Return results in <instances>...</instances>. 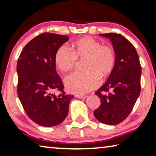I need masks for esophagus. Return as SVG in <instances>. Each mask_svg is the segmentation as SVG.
I'll use <instances>...</instances> for the list:
<instances>
[{"label":"esophagus","instance_id":"esophagus-1","mask_svg":"<svg viewBox=\"0 0 156 156\" xmlns=\"http://www.w3.org/2000/svg\"><path fill=\"white\" fill-rule=\"evenodd\" d=\"M75 96L76 98H85L87 97L86 95H84V94H76Z\"/></svg>","mask_w":156,"mask_h":156}]
</instances>
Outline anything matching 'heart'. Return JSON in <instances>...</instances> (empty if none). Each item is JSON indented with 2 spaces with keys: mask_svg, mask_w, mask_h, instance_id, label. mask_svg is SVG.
<instances>
[{
  "mask_svg": "<svg viewBox=\"0 0 156 156\" xmlns=\"http://www.w3.org/2000/svg\"><path fill=\"white\" fill-rule=\"evenodd\" d=\"M72 49L62 46L55 56L56 65L63 72H68L76 67L78 59L84 60V72H76L65 79L68 91L84 94L99 85L101 76L105 77L112 72L115 61L114 49L109 44H101L91 37H86L75 42Z\"/></svg>",
  "mask_w": 156,
  "mask_h": 156,
  "instance_id": "heart-1",
  "label": "heart"
}]
</instances>
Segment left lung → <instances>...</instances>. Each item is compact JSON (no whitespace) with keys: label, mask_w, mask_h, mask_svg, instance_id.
<instances>
[{"label":"left lung","mask_w":156,"mask_h":156,"mask_svg":"<svg viewBox=\"0 0 156 156\" xmlns=\"http://www.w3.org/2000/svg\"><path fill=\"white\" fill-rule=\"evenodd\" d=\"M100 35L112 41L115 61L106 83L95 92L101 104L94 115L100 122L114 125L128 117L140 94L141 65L136 48L125 37L115 33Z\"/></svg>","instance_id":"8db88e82"}]
</instances>
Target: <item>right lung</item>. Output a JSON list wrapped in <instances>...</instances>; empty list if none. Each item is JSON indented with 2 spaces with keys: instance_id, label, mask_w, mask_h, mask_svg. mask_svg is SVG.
<instances>
[{
  "instance_id": "1",
  "label": "right lung",
  "mask_w": 156,
  "mask_h": 156,
  "mask_svg": "<svg viewBox=\"0 0 156 156\" xmlns=\"http://www.w3.org/2000/svg\"><path fill=\"white\" fill-rule=\"evenodd\" d=\"M67 36L43 33L26 44L17 62L18 98L28 117L43 126H54L67 117L73 97L64 91L55 56ZM60 92L55 94L52 92Z\"/></svg>"
}]
</instances>
